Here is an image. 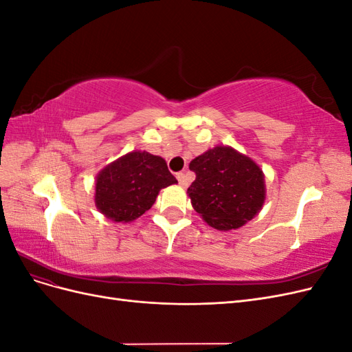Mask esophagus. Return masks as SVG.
Returning <instances> with one entry per match:
<instances>
[{"label":"esophagus","instance_id":"esophagus-1","mask_svg":"<svg viewBox=\"0 0 352 352\" xmlns=\"http://www.w3.org/2000/svg\"><path fill=\"white\" fill-rule=\"evenodd\" d=\"M177 182H179V185L182 186V188H186L188 186V177H186V173H184V172H180V173H177Z\"/></svg>","mask_w":352,"mask_h":352}]
</instances>
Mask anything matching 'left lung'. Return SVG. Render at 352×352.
Listing matches in <instances>:
<instances>
[{"instance_id": "8db88e82", "label": "left lung", "mask_w": 352, "mask_h": 352, "mask_svg": "<svg viewBox=\"0 0 352 352\" xmlns=\"http://www.w3.org/2000/svg\"><path fill=\"white\" fill-rule=\"evenodd\" d=\"M195 180L188 188L194 210L219 230L238 229L260 211L264 176L251 158L229 146H214L192 160Z\"/></svg>"}]
</instances>
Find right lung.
<instances>
[{
    "label": "right lung",
    "mask_w": 352,
    "mask_h": 352,
    "mask_svg": "<svg viewBox=\"0 0 352 352\" xmlns=\"http://www.w3.org/2000/svg\"><path fill=\"white\" fill-rule=\"evenodd\" d=\"M173 184L177 180L162 157L133 151L101 170L95 204L105 217L132 221L153 207L160 189Z\"/></svg>",
    "instance_id": "right-lung-1"
}]
</instances>
